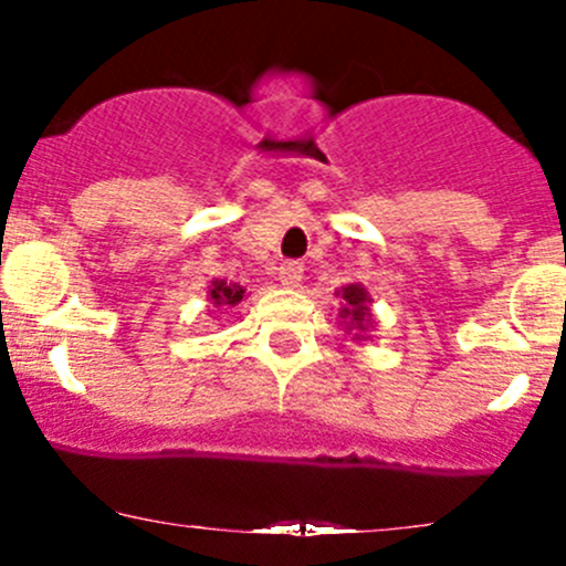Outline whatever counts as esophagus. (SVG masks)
I'll return each mask as SVG.
<instances>
[{
  "label": "esophagus",
  "instance_id": "obj_1",
  "mask_svg": "<svg viewBox=\"0 0 566 566\" xmlns=\"http://www.w3.org/2000/svg\"><path fill=\"white\" fill-rule=\"evenodd\" d=\"M279 279H282L284 287H298L301 279H304V262L287 260L279 268Z\"/></svg>",
  "mask_w": 566,
  "mask_h": 566
}]
</instances>
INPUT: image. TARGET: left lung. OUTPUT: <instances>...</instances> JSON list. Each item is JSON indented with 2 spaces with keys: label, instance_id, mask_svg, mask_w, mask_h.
Segmentation results:
<instances>
[{
  "label": "left lung",
  "instance_id": "left-lung-1",
  "mask_svg": "<svg viewBox=\"0 0 566 566\" xmlns=\"http://www.w3.org/2000/svg\"><path fill=\"white\" fill-rule=\"evenodd\" d=\"M336 295L342 298L339 317L345 323L347 334H353V342H369L375 331V315L369 310L373 304V295L367 293L361 282L345 284L342 290H336Z\"/></svg>",
  "mask_w": 566,
  "mask_h": 566
}]
</instances>
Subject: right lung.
<instances>
[{
  "mask_svg": "<svg viewBox=\"0 0 566 566\" xmlns=\"http://www.w3.org/2000/svg\"><path fill=\"white\" fill-rule=\"evenodd\" d=\"M243 295H247V290H243L241 284H227L221 282V279L210 282L208 287V301L216 306V310H219V306H230L232 310L235 304H241Z\"/></svg>",
  "mask_w": 566,
  "mask_h": 566,
  "instance_id": "right-lung-1",
  "label": "right lung"
}]
</instances>
